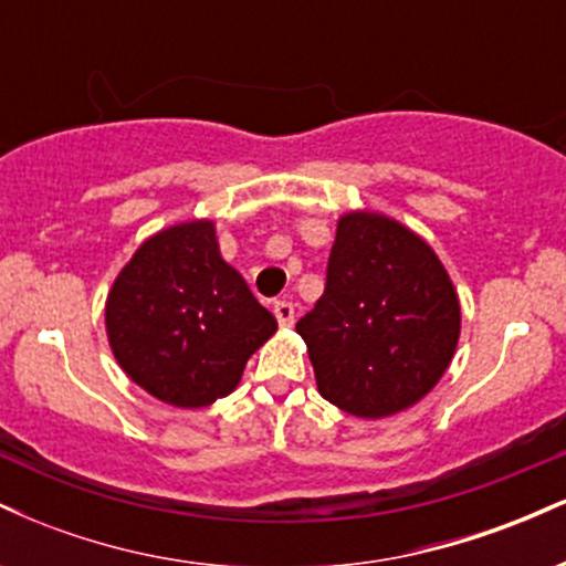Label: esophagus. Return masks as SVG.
<instances>
[{
  "mask_svg": "<svg viewBox=\"0 0 566 566\" xmlns=\"http://www.w3.org/2000/svg\"><path fill=\"white\" fill-rule=\"evenodd\" d=\"M274 316L282 327H292L295 324V305H292V301H276Z\"/></svg>",
  "mask_w": 566,
  "mask_h": 566,
  "instance_id": "34e87169",
  "label": "esophagus"
}]
</instances>
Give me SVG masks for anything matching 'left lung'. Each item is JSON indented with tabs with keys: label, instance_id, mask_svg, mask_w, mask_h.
<instances>
[{
	"label": "left lung",
	"instance_id": "1",
	"mask_svg": "<svg viewBox=\"0 0 566 566\" xmlns=\"http://www.w3.org/2000/svg\"><path fill=\"white\" fill-rule=\"evenodd\" d=\"M329 405L365 420L418 405L450 367L460 301L431 244L380 212H346L327 287L295 324Z\"/></svg>",
	"mask_w": 566,
	"mask_h": 566
}]
</instances>
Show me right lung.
Listing matches in <instances>:
<instances>
[{"instance_id":"1","label":"right lung","mask_w":566,"mask_h":566,"mask_svg":"<svg viewBox=\"0 0 566 566\" xmlns=\"http://www.w3.org/2000/svg\"><path fill=\"white\" fill-rule=\"evenodd\" d=\"M106 333L129 380L165 405L197 409L239 386L276 319L220 258L216 223L188 220L148 237L119 271Z\"/></svg>"}]
</instances>
